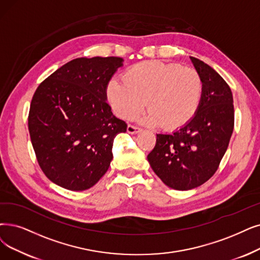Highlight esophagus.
I'll use <instances>...</instances> for the list:
<instances>
[{
    "mask_svg": "<svg viewBox=\"0 0 260 260\" xmlns=\"http://www.w3.org/2000/svg\"><path fill=\"white\" fill-rule=\"evenodd\" d=\"M140 131H141L140 128H138V127H136V126H132V124H128L127 132H128L129 134H137V133H139Z\"/></svg>",
    "mask_w": 260,
    "mask_h": 260,
    "instance_id": "34e87169",
    "label": "esophagus"
}]
</instances>
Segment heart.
Wrapping results in <instances>:
<instances>
[{
  "label": "heart",
  "instance_id": "1",
  "mask_svg": "<svg viewBox=\"0 0 260 260\" xmlns=\"http://www.w3.org/2000/svg\"><path fill=\"white\" fill-rule=\"evenodd\" d=\"M203 81L191 67L144 60L127 68L121 81L112 79L106 97L113 113L121 119L138 117L145 106L150 112L144 122L164 130H177L189 123L200 109Z\"/></svg>",
  "mask_w": 260,
  "mask_h": 260
}]
</instances>
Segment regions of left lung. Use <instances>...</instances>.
Listing matches in <instances>:
<instances>
[{
	"instance_id": "obj_1",
	"label": "left lung",
	"mask_w": 260,
	"mask_h": 260,
	"mask_svg": "<svg viewBox=\"0 0 260 260\" xmlns=\"http://www.w3.org/2000/svg\"><path fill=\"white\" fill-rule=\"evenodd\" d=\"M203 81L199 111L184 127L157 134L147 160L168 186L186 191L209 180L219 168L234 131V99L224 79L203 60L190 56Z\"/></svg>"
}]
</instances>
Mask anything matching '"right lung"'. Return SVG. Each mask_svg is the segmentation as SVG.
<instances>
[{
	"label": "right lung",
	"instance_id": "obj_1",
	"mask_svg": "<svg viewBox=\"0 0 260 260\" xmlns=\"http://www.w3.org/2000/svg\"><path fill=\"white\" fill-rule=\"evenodd\" d=\"M121 57H80L40 83L28 131L40 169L61 188L84 191L109 170L113 142L127 123L113 115L106 87Z\"/></svg>",
	"mask_w": 260,
	"mask_h": 260
}]
</instances>
